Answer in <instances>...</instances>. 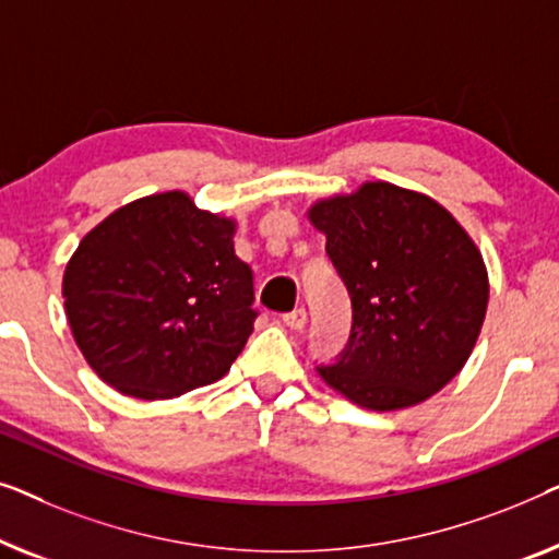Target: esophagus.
I'll return each instance as SVG.
<instances>
[{"instance_id":"1","label":"esophagus","mask_w":559,"mask_h":559,"mask_svg":"<svg viewBox=\"0 0 559 559\" xmlns=\"http://www.w3.org/2000/svg\"><path fill=\"white\" fill-rule=\"evenodd\" d=\"M283 321H286V326H290V329H304L306 321H309V317H306L304 306H298V309L283 313Z\"/></svg>"}]
</instances>
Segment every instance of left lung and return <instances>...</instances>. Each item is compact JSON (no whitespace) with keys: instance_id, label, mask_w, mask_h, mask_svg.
<instances>
[{"instance_id":"1","label":"left lung","mask_w":559,"mask_h":559,"mask_svg":"<svg viewBox=\"0 0 559 559\" xmlns=\"http://www.w3.org/2000/svg\"><path fill=\"white\" fill-rule=\"evenodd\" d=\"M352 298L347 347L319 365L329 388L367 411H400L443 390L481 332L484 258L436 200L367 182L309 210Z\"/></svg>"}]
</instances>
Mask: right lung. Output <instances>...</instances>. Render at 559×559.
I'll use <instances>...</instances> for the list:
<instances>
[{"mask_svg":"<svg viewBox=\"0 0 559 559\" xmlns=\"http://www.w3.org/2000/svg\"><path fill=\"white\" fill-rule=\"evenodd\" d=\"M235 223L162 192L116 210L81 240L62 276L68 324L100 380L167 400L223 377L258 311Z\"/></svg>","mask_w":559,"mask_h":559,"instance_id":"add662e5","label":"right lung"}]
</instances>
